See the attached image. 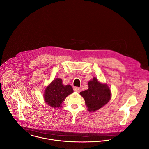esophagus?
Listing matches in <instances>:
<instances>
[{"label": "esophagus", "mask_w": 149, "mask_h": 149, "mask_svg": "<svg viewBox=\"0 0 149 149\" xmlns=\"http://www.w3.org/2000/svg\"><path fill=\"white\" fill-rule=\"evenodd\" d=\"M73 90H74V92H76L77 93H79L80 92V89L79 88H78V87H74Z\"/></svg>", "instance_id": "obj_1"}]
</instances>
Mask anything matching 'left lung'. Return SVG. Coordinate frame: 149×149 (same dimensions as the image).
Instances as JSON below:
<instances>
[{"label":"left lung","mask_w":149,"mask_h":149,"mask_svg":"<svg viewBox=\"0 0 149 149\" xmlns=\"http://www.w3.org/2000/svg\"><path fill=\"white\" fill-rule=\"evenodd\" d=\"M88 85V89L81 92L80 94L85 100L88 111L94 112L105 106L109 101L111 93L107 84L100 83L95 77L90 80Z\"/></svg>","instance_id":"1"}]
</instances>
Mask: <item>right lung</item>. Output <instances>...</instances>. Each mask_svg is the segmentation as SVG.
I'll return each instance as SVG.
<instances>
[{"instance_id":"right-lung-1","label":"right lung","mask_w":149,"mask_h":149,"mask_svg":"<svg viewBox=\"0 0 149 149\" xmlns=\"http://www.w3.org/2000/svg\"><path fill=\"white\" fill-rule=\"evenodd\" d=\"M73 92L71 85H64L61 79H54L45 90V102L49 106L59 108L62 106L65 98Z\"/></svg>"}]
</instances>
